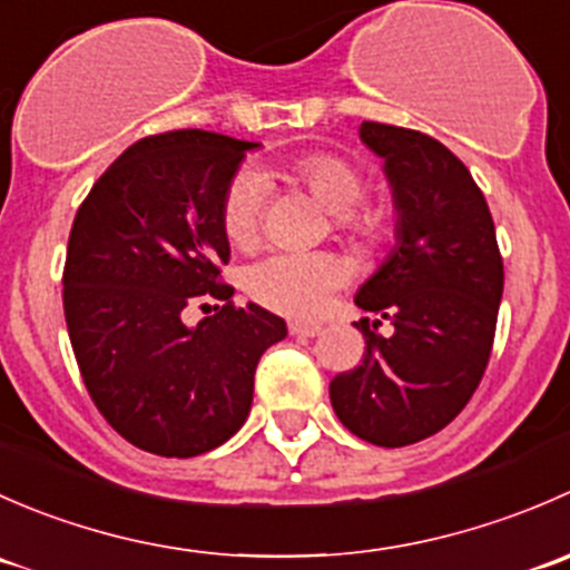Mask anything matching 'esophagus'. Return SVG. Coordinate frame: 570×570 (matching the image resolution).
<instances>
[{
  "label": "esophagus",
  "mask_w": 570,
  "mask_h": 570,
  "mask_svg": "<svg viewBox=\"0 0 570 570\" xmlns=\"http://www.w3.org/2000/svg\"><path fill=\"white\" fill-rule=\"evenodd\" d=\"M289 333L292 336H303V338H314L322 333L320 322H289Z\"/></svg>",
  "instance_id": "esophagus-1"
}]
</instances>
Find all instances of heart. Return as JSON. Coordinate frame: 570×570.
Segmentation results:
<instances>
[{
    "instance_id": "b5f03b06",
    "label": "heart",
    "mask_w": 570,
    "mask_h": 570,
    "mask_svg": "<svg viewBox=\"0 0 570 570\" xmlns=\"http://www.w3.org/2000/svg\"><path fill=\"white\" fill-rule=\"evenodd\" d=\"M281 174L301 181L314 198L333 212L344 232L361 239H377L383 234V215L364 198V174L350 159L331 151H312L281 165ZM267 187L256 174L243 170L228 181L223 193V232L237 248H250L262 234ZM347 281V267L333 253L320 250H275L253 262L243 275L245 292L258 306L284 317H317L331 295Z\"/></svg>"
}]
</instances>
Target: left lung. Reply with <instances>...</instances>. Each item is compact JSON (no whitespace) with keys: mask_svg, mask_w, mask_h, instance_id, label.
I'll list each match as a JSON object with an SVG mask.
<instances>
[{"mask_svg":"<svg viewBox=\"0 0 570 570\" xmlns=\"http://www.w3.org/2000/svg\"><path fill=\"white\" fill-rule=\"evenodd\" d=\"M361 140L386 159L396 245L355 295L366 338L361 364L331 381L338 422L377 446H407L444 430L480 386L491 358L502 253L491 209L469 168L435 137L361 124ZM389 318L392 337L376 325Z\"/></svg>","mask_w":570,"mask_h":570,"instance_id":"obj_1","label":"left lung"}]
</instances>
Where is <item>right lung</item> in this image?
<instances>
[{"instance_id": "right-lung-1", "label": "right lung", "mask_w": 570, "mask_h": 570, "mask_svg": "<svg viewBox=\"0 0 570 570\" xmlns=\"http://www.w3.org/2000/svg\"><path fill=\"white\" fill-rule=\"evenodd\" d=\"M256 142L204 129L126 148L73 217L62 308L85 389L115 433L163 458H195L248 419L253 375L286 322L234 306L220 206ZM222 301L195 328L180 314Z\"/></svg>"}]
</instances>
